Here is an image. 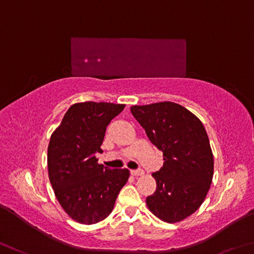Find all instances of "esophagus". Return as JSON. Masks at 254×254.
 Segmentation results:
<instances>
[{
    "label": "esophagus",
    "mask_w": 254,
    "mask_h": 254,
    "mask_svg": "<svg viewBox=\"0 0 254 254\" xmlns=\"http://www.w3.org/2000/svg\"><path fill=\"white\" fill-rule=\"evenodd\" d=\"M144 174V172L142 170H132L131 171V175L133 176H142Z\"/></svg>",
    "instance_id": "1"
}]
</instances>
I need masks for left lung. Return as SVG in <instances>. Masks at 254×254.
<instances>
[{"mask_svg": "<svg viewBox=\"0 0 254 254\" xmlns=\"http://www.w3.org/2000/svg\"><path fill=\"white\" fill-rule=\"evenodd\" d=\"M130 110L164 156L163 167L152 173L157 189L147 196V206L160 220L178 223L198 210L212 182L214 155L206 128L176 103L135 105Z\"/></svg>", "mask_w": 254, "mask_h": 254, "instance_id": "1", "label": "left lung"}]
</instances>
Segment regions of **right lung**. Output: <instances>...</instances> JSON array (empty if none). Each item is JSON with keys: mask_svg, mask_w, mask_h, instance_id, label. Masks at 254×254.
Wrapping results in <instances>:
<instances>
[{"mask_svg": "<svg viewBox=\"0 0 254 254\" xmlns=\"http://www.w3.org/2000/svg\"><path fill=\"white\" fill-rule=\"evenodd\" d=\"M126 105L73 104L52 133L47 149L48 178L58 201L72 219L83 225L105 219L130 172L98 164L106 127Z\"/></svg>", "mask_w": 254, "mask_h": 254, "instance_id": "1", "label": "right lung"}]
</instances>
